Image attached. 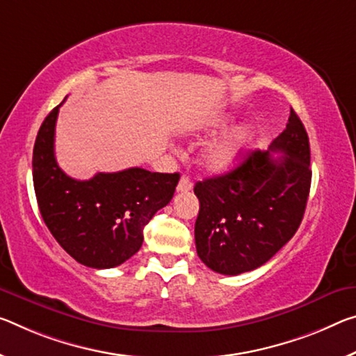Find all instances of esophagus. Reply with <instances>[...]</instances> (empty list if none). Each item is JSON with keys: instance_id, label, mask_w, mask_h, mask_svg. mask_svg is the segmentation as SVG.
<instances>
[{"instance_id": "obj_1", "label": "esophagus", "mask_w": 356, "mask_h": 356, "mask_svg": "<svg viewBox=\"0 0 356 356\" xmlns=\"http://www.w3.org/2000/svg\"><path fill=\"white\" fill-rule=\"evenodd\" d=\"M188 190H191V180L187 176H182V179H180L177 184V191L184 193V191H188Z\"/></svg>"}]
</instances>
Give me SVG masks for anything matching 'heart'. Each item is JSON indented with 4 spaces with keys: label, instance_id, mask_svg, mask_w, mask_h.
Masks as SVG:
<instances>
[{
    "label": "heart",
    "instance_id": "1",
    "mask_svg": "<svg viewBox=\"0 0 356 356\" xmlns=\"http://www.w3.org/2000/svg\"><path fill=\"white\" fill-rule=\"evenodd\" d=\"M217 127H225L227 120H217ZM257 139V128L252 123H244L222 136L213 139L209 143L204 149L201 150V163L209 172L212 174H225L229 172L239 165L242 156L247 149L255 143Z\"/></svg>",
    "mask_w": 356,
    "mask_h": 356
}]
</instances>
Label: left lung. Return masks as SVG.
Segmentation results:
<instances>
[{
	"mask_svg": "<svg viewBox=\"0 0 356 356\" xmlns=\"http://www.w3.org/2000/svg\"><path fill=\"white\" fill-rule=\"evenodd\" d=\"M310 180L309 138L291 109L269 150H253L233 171L196 182L195 242L201 261L225 275L269 261L300 228Z\"/></svg>",
	"mask_w": 356,
	"mask_h": 356,
	"instance_id": "8db88e82",
	"label": "left lung"
}]
</instances>
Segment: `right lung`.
<instances>
[{"label": "right lung", "instance_id": "obj_1", "mask_svg": "<svg viewBox=\"0 0 356 356\" xmlns=\"http://www.w3.org/2000/svg\"><path fill=\"white\" fill-rule=\"evenodd\" d=\"M60 106L42 122L33 149L39 211L76 261L95 269L115 268L140 249L144 227L172 200L180 176L143 168L98 172L88 180L66 176L54 152Z\"/></svg>", "mask_w": 356, "mask_h": 356}]
</instances>
